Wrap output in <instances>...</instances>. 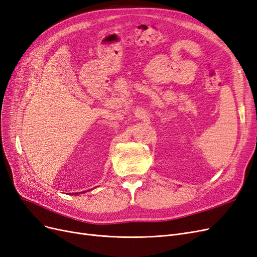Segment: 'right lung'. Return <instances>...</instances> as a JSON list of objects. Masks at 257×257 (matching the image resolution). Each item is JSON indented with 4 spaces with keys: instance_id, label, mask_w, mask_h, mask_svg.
I'll list each match as a JSON object with an SVG mask.
<instances>
[{
    "instance_id": "obj_1",
    "label": "right lung",
    "mask_w": 257,
    "mask_h": 257,
    "mask_svg": "<svg viewBox=\"0 0 257 257\" xmlns=\"http://www.w3.org/2000/svg\"><path fill=\"white\" fill-rule=\"evenodd\" d=\"M87 191H88V190H87ZM81 193H82V192H81ZM83 193H85V192H84V191H83ZM73 194H74V195H78V194H79V193H78V192H77V193H73Z\"/></svg>"
}]
</instances>
